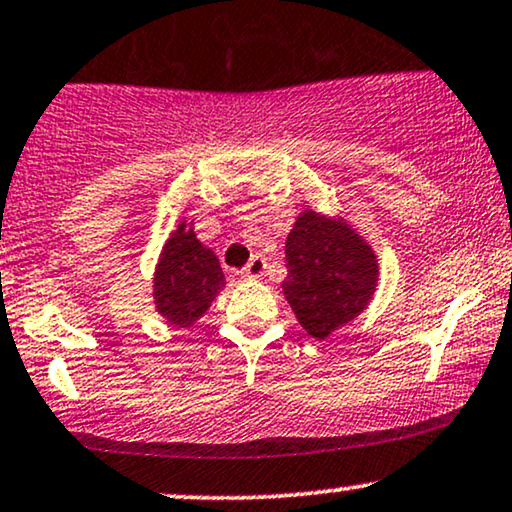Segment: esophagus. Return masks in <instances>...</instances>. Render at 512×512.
Segmentation results:
<instances>
[{"instance_id":"obj_1","label":"esophagus","mask_w":512,"mask_h":512,"mask_svg":"<svg viewBox=\"0 0 512 512\" xmlns=\"http://www.w3.org/2000/svg\"><path fill=\"white\" fill-rule=\"evenodd\" d=\"M264 269H267V262H264L262 255H252L250 262L245 264V269L241 271L243 278H260L264 274Z\"/></svg>"}]
</instances>
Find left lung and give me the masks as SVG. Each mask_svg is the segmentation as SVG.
Wrapping results in <instances>:
<instances>
[{
  "label": "left lung",
  "instance_id": "1",
  "mask_svg": "<svg viewBox=\"0 0 512 512\" xmlns=\"http://www.w3.org/2000/svg\"><path fill=\"white\" fill-rule=\"evenodd\" d=\"M283 295L316 340L347 326L368 307L378 286V257L342 217L302 210L286 241Z\"/></svg>",
  "mask_w": 512,
  "mask_h": 512
}]
</instances>
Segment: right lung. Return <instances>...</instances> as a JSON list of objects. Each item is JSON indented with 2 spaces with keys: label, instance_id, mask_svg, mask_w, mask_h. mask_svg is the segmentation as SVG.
I'll list each match as a JSON object with an SVG mask.
<instances>
[{
  "label": "right lung",
  "instance_id": "1",
  "mask_svg": "<svg viewBox=\"0 0 512 512\" xmlns=\"http://www.w3.org/2000/svg\"><path fill=\"white\" fill-rule=\"evenodd\" d=\"M224 283L215 252L198 241L191 224L181 222L155 264V312L170 326L189 328L208 312Z\"/></svg>",
  "mask_w": 512,
  "mask_h": 512
}]
</instances>
